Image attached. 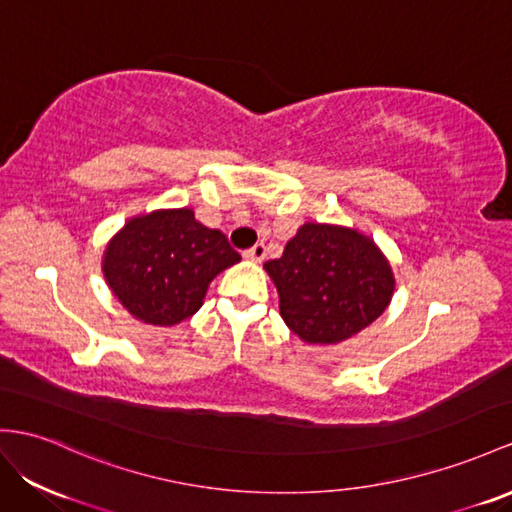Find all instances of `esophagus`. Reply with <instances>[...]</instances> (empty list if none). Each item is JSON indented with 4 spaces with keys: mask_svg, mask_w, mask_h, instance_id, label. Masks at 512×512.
I'll return each instance as SVG.
<instances>
[{
    "mask_svg": "<svg viewBox=\"0 0 512 512\" xmlns=\"http://www.w3.org/2000/svg\"><path fill=\"white\" fill-rule=\"evenodd\" d=\"M244 259L248 261H264L266 259V246L264 244H255L253 248H248V251H244Z\"/></svg>",
    "mask_w": 512,
    "mask_h": 512,
    "instance_id": "34e87169",
    "label": "esophagus"
}]
</instances>
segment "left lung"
<instances>
[{"label": "left lung", "mask_w": 512, "mask_h": 512, "mask_svg": "<svg viewBox=\"0 0 512 512\" xmlns=\"http://www.w3.org/2000/svg\"><path fill=\"white\" fill-rule=\"evenodd\" d=\"M279 292L281 318L309 344H337L387 309L393 274L365 235L307 222L279 259L266 261Z\"/></svg>", "instance_id": "obj_1"}]
</instances>
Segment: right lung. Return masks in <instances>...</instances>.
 I'll use <instances>...</instances> for the list:
<instances>
[{"mask_svg": "<svg viewBox=\"0 0 512 512\" xmlns=\"http://www.w3.org/2000/svg\"><path fill=\"white\" fill-rule=\"evenodd\" d=\"M225 233L207 229L192 209L131 218L110 242L103 274L131 316L170 326L199 311L218 272L238 264Z\"/></svg>", "mask_w": 512, "mask_h": 512, "instance_id": "1", "label": "right lung"}]
</instances>
